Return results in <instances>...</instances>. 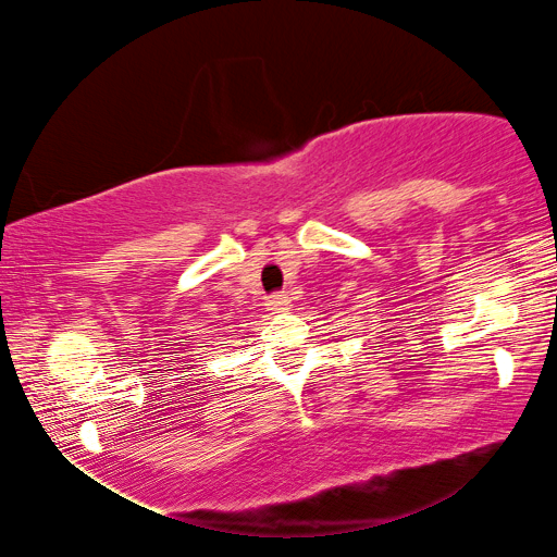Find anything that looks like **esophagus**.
Wrapping results in <instances>:
<instances>
[{
    "instance_id": "esophagus-1",
    "label": "esophagus",
    "mask_w": 557,
    "mask_h": 557,
    "mask_svg": "<svg viewBox=\"0 0 557 557\" xmlns=\"http://www.w3.org/2000/svg\"><path fill=\"white\" fill-rule=\"evenodd\" d=\"M287 306H290V300H287L285 293H274V296L267 298V309H270L272 314H280V311H287Z\"/></svg>"
}]
</instances>
